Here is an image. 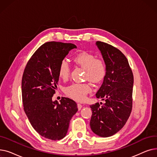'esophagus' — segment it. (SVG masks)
Returning a JSON list of instances; mask_svg holds the SVG:
<instances>
[{
	"mask_svg": "<svg viewBox=\"0 0 157 157\" xmlns=\"http://www.w3.org/2000/svg\"><path fill=\"white\" fill-rule=\"evenodd\" d=\"M82 107H83V105H82V104H78V108L79 110H81V109L82 108Z\"/></svg>",
	"mask_w": 157,
	"mask_h": 157,
	"instance_id": "1",
	"label": "esophagus"
}]
</instances>
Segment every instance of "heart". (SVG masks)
<instances>
[{
    "label": "heart",
    "mask_w": 157,
    "mask_h": 157,
    "mask_svg": "<svg viewBox=\"0 0 157 157\" xmlns=\"http://www.w3.org/2000/svg\"><path fill=\"white\" fill-rule=\"evenodd\" d=\"M74 62L86 70L85 78L95 83L102 82L107 74V65L104 60L98 59L92 53L82 52L73 59ZM71 72L69 63L66 60H63L59 67V77L65 81L67 80ZM92 88L87 83H73L65 88V93L74 100L83 101L86 95L91 92Z\"/></svg>",
    "instance_id": "b5f03b06"
}]
</instances>
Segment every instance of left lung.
Segmentation results:
<instances>
[{
	"label": "left lung",
	"instance_id": "8db88e82",
	"mask_svg": "<svg viewBox=\"0 0 157 157\" xmlns=\"http://www.w3.org/2000/svg\"><path fill=\"white\" fill-rule=\"evenodd\" d=\"M97 46L107 65V74L96 94L105 102L90 105V127L103 137L111 136L125 125L132 108L134 76L126 56L117 48L101 41Z\"/></svg>",
	"mask_w": 157,
	"mask_h": 157
}]
</instances>
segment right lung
Listing matches in <instances>:
<instances>
[{
    "label": "right lung",
    "mask_w": 157,
    "mask_h": 157,
    "mask_svg": "<svg viewBox=\"0 0 157 157\" xmlns=\"http://www.w3.org/2000/svg\"><path fill=\"white\" fill-rule=\"evenodd\" d=\"M72 43L47 42L33 54L24 69L21 80L23 109L37 132L56 141L67 134L69 122L78 111L75 101L62 97L53 102L59 79L60 62L72 49Z\"/></svg>",
    "instance_id": "obj_1"
}]
</instances>
